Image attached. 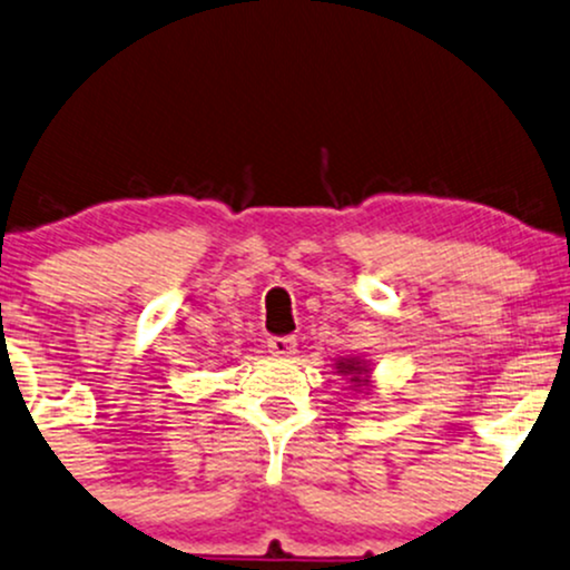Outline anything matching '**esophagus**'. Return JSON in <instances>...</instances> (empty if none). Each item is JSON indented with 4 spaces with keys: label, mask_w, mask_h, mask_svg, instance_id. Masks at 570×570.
I'll list each match as a JSON object with an SVG mask.
<instances>
[{
    "label": "esophagus",
    "mask_w": 570,
    "mask_h": 570,
    "mask_svg": "<svg viewBox=\"0 0 570 570\" xmlns=\"http://www.w3.org/2000/svg\"><path fill=\"white\" fill-rule=\"evenodd\" d=\"M266 343H269V351L274 356L296 354V338H291V335H274V338H269Z\"/></svg>",
    "instance_id": "1"
}]
</instances>
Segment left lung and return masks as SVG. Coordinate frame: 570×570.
I'll return each mask as SVG.
<instances>
[{
	"instance_id": "left-lung-1",
	"label": "left lung",
	"mask_w": 570,
	"mask_h": 570,
	"mask_svg": "<svg viewBox=\"0 0 570 570\" xmlns=\"http://www.w3.org/2000/svg\"><path fill=\"white\" fill-rule=\"evenodd\" d=\"M338 372H356V377H351V381L362 385L364 381H362V377H360V372H367V370H364L362 364L356 362V360H341V362H338Z\"/></svg>"
}]
</instances>
